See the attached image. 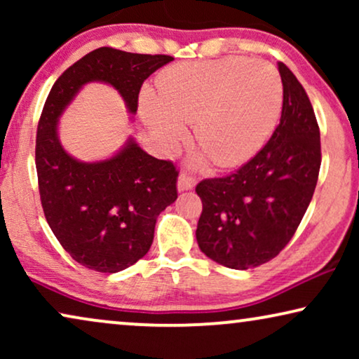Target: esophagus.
<instances>
[{"label":"esophagus","mask_w":359,"mask_h":359,"mask_svg":"<svg viewBox=\"0 0 359 359\" xmlns=\"http://www.w3.org/2000/svg\"><path fill=\"white\" fill-rule=\"evenodd\" d=\"M196 186V180L188 173H181L178 176V191H188L193 189Z\"/></svg>","instance_id":"esophagus-1"}]
</instances>
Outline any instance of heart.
Listing matches in <instances>:
<instances>
[{"mask_svg":"<svg viewBox=\"0 0 359 359\" xmlns=\"http://www.w3.org/2000/svg\"><path fill=\"white\" fill-rule=\"evenodd\" d=\"M158 97L145 91L140 111L145 124L166 147L196 126L199 149L219 168L252 158L278 124L283 81L263 60L227 57L184 62L165 68L156 80Z\"/></svg>","mask_w":359,"mask_h":359,"instance_id":"b5f03b06","label":"heart"}]
</instances>
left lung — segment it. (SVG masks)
<instances>
[{"instance_id": "obj_1", "label": "left lung", "mask_w": 359, "mask_h": 359, "mask_svg": "<svg viewBox=\"0 0 359 359\" xmlns=\"http://www.w3.org/2000/svg\"><path fill=\"white\" fill-rule=\"evenodd\" d=\"M283 111L268 144L224 178L203 180L196 238L205 257L232 269L273 259L286 247L311 204L320 170V130L294 73L278 63Z\"/></svg>"}]
</instances>
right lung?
Listing matches in <instances>:
<instances>
[{
    "instance_id": "obj_1",
    "label": "right lung",
    "mask_w": 359,
    "mask_h": 359,
    "mask_svg": "<svg viewBox=\"0 0 359 359\" xmlns=\"http://www.w3.org/2000/svg\"><path fill=\"white\" fill-rule=\"evenodd\" d=\"M171 60L101 47L67 68L48 93L36 139L39 193L53 235L85 268L117 273L145 257L156 217L178 198V170L147 154L132 137L111 158H73L58 139V119L91 81L119 91L134 116L144 81Z\"/></svg>"
}]
</instances>
